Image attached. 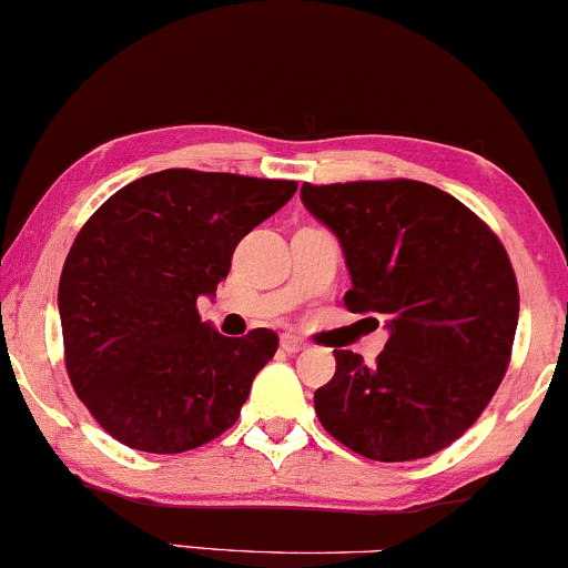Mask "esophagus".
I'll return each mask as SVG.
<instances>
[{
  "label": "esophagus",
  "mask_w": 568,
  "mask_h": 568,
  "mask_svg": "<svg viewBox=\"0 0 568 568\" xmlns=\"http://www.w3.org/2000/svg\"><path fill=\"white\" fill-rule=\"evenodd\" d=\"M280 347H283L285 352H288V355H296V352L306 349V342H302V338H298V336L285 334L283 338H280Z\"/></svg>",
  "instance_id": "esophagus-1"
}]
</instances>
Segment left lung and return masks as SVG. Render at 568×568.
Returning <instances> with one entry per match:
<instances>
[{
	"label": "left lung",
	"mask_w": 568,
	"mask_h": 568,
	"mask_svg": "<svg viewBox=\"0 0 568 568\" xmlns=\"http://www.w3.org/2000/svg\"><path fill=\"white\" fill-rule=\"evenodd\" d=\"M302 202L342 243L347 310L389 331L374 366L334 349L317 419L376 462L438 454L484 414L510 363L518 283L507 251L470 207L422 181L304 184Z\"/></svg>",
	"instance_id": "left-lung-1"
}]
</instances>
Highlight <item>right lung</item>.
I'll return each mask as SVG.
<instances>
[{"mask_svg":"<svg viewBox=\"0 0 568 568\" xmlns=\"http://www.w3.org/2000/svg\"><path fill=\"white\" fill-rule=\"evenodd\" d=\"M296 181L149 173L88 219L58 285L63 352L74 393L112 438L149 454H181L237 422L277 334L221 336L200 321L232 253L277 213Z\"/></svg>","mask_w":568,"mask_h":568,"instance_id":"right-lung-1","label":"right lung"}]
</instances>
